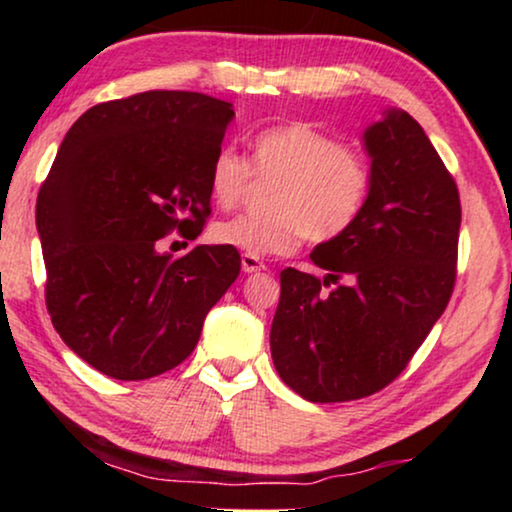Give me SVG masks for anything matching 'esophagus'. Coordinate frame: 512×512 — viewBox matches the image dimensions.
I'll return each instance as SVG.
<instances>
[{"instance_id": "1", "label": "esophagus", "mask_w": 512, "mask_h": 512, "mask_svg": "<svg viewBox=\"0 0 512 512\" xmlns=\"http://www.w3.org/2000/svg\"><path fill=\"white\" fill-rule=\"evenodd\" d=\"M263 270H268V265H265L263 261H258L256 256L242 254V272H247V275H251V272H263Z\"/></svg>"}]
</instances>
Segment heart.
I'll use <instances>...</instances> for the list:
<instances>
[{
	"instance_id": "b5f03b06",
	"label": "heart",
	"mask_w": 512,
	"mask_h": 512,
	"mask_svg": "<svg viewBox=\"0 0 512 512\" xmlns=\"http://www.w3.org/2000/svg\"><path fill=\"white\" fill-rule=\"evenodd\" d=\"M251 167L261 177H272L263 188L265 209L216 223L212 237L256 258L293 251L305 235L312 242H328L347 233L373 188L366 156L312 123L258 132L251 139ZM249 179V165L233 149L216 151L209 165V193L216 205L235 207Z\"/></svg>"
}]
</instances>
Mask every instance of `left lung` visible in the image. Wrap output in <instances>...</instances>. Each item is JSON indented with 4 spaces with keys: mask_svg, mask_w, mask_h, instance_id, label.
I'll list each match as a JSON object with an SVG mask.
<instances>
[{
    "mask_svg": "<svg viewBox=\"0 0 512 512\" xmlns=\"http://www.w3.org/2000/svg\"><path fill=\"white\" fill-rule=\"evenodd\" d=\"M361 142L373 188L354 226L312 249L324 282L293 268L279 275L272 361L312 403L356 401L394 382L454 289L459 191L431 139L408 111L387 109Z\"/></svg>",
    "mask_w": 512,
    "mask_h": 512,
    "instance_id": "obj_1",
    "label": "left lung"
}]
</instances>
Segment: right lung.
<instances>
[{"label":"right lung","mask_w":512,"mask_h":512,"mask_svg":"<svg viewBox=\"0 0 512 512\" xmlns=\"http://www.w3.org/2000/svg\"><path fill=\"white\" fill-rule=\"evenodd\" d=\"M233 104L149 90L88 109L62 139L37 198L46 305L76 356L114 380H149L198 345L207 312L240 275V254L198 244L172 258L209 214V165Z\"/></svg>","instance_id":"add662e5"}]
</instances>
